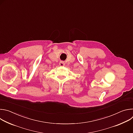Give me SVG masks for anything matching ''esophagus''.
Listing matches in <instances>:
<instances>
[{
  "label": "esophagus",
  "mask_w": 133,
  "mask_h": 133,
  "mask_svg": "<svg viewBox=\"0 0 133 133\" xmlns=\"http://www.w3.org/2000/svg\"><path fill=\"white\" fill-rule=\"evenodd\" d=\"M65 65V63L64 62L61 61V62H59V65H60L61 66H64Z\"/></svg>",
  "instance_id": "obj_1"
}]
</instances>
